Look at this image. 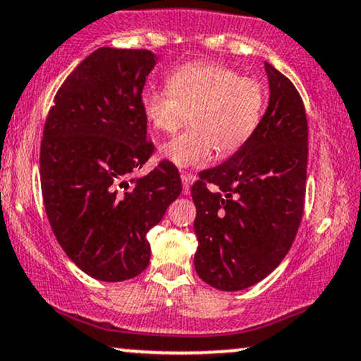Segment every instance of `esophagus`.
I'll return each instance as SVG.
<instances>
[{"label": "esophagus", "mask_w": 361, "mask_h": 361, "mask_svg": "<svg viewBox=\"0 0 361 361\" xmlns=\"http://www.w3.org/2000/svg\"><path fill=\"white\" fill-rule=\"evenodd\" d=\"M195 181V176L192 173H181V183H183V193L188 195L190 193V186Z\"/></svg>", "instance_id": "34e87169"}]
</instances>
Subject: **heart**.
I'll return each instance as SVG.
<instances>
[{
  "label": "heart",
  "instance_id": "1",
  "mask_svg": "<svg viewBox=\"0 0 361 361\" xmlns=\"http://www.w3.org/2000/svg\"><path fill=\"white\" fill-rule=\"evenodd\" d=\"M268 88L258 78L243 76L229 66L193 61L175 69L168 88L142 91L144 117L152 128L171 134L192 122L183 134L161 146V156L180 168H198L214 151L227 157L258 130Z\"/></svg>",
  "mask_w": 361,
  "mask_h": 361
}]
</instances>
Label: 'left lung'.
Instances as JSON below:
<instances>
[{
    "label": "left lung",
    "mask_w": 361,
    "mask_h": 361,
    "mask_svg": "<svg viewBox=\"0 0 361 361\" xmlns=\"http://www.w3.org/2000/svg\"><path fill=\"white\" fill-rule=\"evenodd\" d=\"M270 103L255 135L192 186L198 239L195 270L235 292L268 276L287 256L304 215L309 127L293 82L264 62Z\"/></svg>",
    "instance_id": "8db88e82"
}]
</instances>
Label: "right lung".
I'll return each mask as SVG.
<instances>
[{
    "instance_id": "obj_1",
    "label": "right lung",
    "mask_w": 361,
    "mask_h": 361,
    "mask_svg": "<svg viewBox=\"0 0 361 361\" xmlns=\"http://www.w3.org/2000/svg\"><path fill=\"white\" fill-rule=\"evenodd\" d=\"M157 61L146 49L102 47L66 78L40 144V185L57 243L86 275L134 279L147 268V233L181 193L176 166L146 139L142 88Z\"/></svg>"
}]
</instances>
